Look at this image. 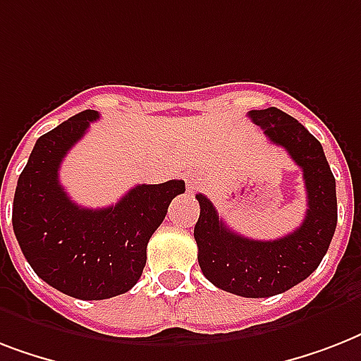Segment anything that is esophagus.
<instances>
[{"mask_svg": "<svg viewBox=\"0 0 361 361\" xmlns=\"http://www.w3.org/2000/svg\"><path fill=\"white\" fill-rule=\"evenodd\" d=\"M185 185H187V192H195L200 189V178L198 176H189L185 180Z\"/></svg>", "mask_w": 361, "mask_h": 361, "instance_id": "1", "label": "esophagus"}]
</instances>
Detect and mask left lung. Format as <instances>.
<instances>
[{"label": "left lung", "mask_w": 361, "mask_h": 361, "mask_svg": "<svg viewBox=\"0 0 361 361\" xmlns=\"http://www.w3.org/2000/svg\"><path fill=\"white\" fill-rule=\"evenodd\" d=\"M249 118L302 169L307 189L305 219L283 238L251 240L228 228L212 200L198 192L195 240L200 269L217 288L243 298H268L307 279L322 262L337 225L336 178L320 142L292 116L269 106L251 110Z\"/></svg>", "instance_id": "obj_1"}]
</instances>
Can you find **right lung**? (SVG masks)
Segmentation results:
<instances>
[{
    "label": "right lung",
    "instance_id": "right-lung-1",
    "mask_svg": "<svg viewBox=\"0 0 361 361\" xmlns=\"http://www.w3.org/2000/svg\"><path fill=\"white\" fill-rule=\"evenodd\" d=\"M99 114L84 110L42 135L18 178L13 231L39 277L67 296L106 300L130 290L146 247L185 181L136 185L114 206L82 208L59 185V166Z\"/></svg>",
    "mask_w": 361,
    "mask_h": 361
}]
</instances>
